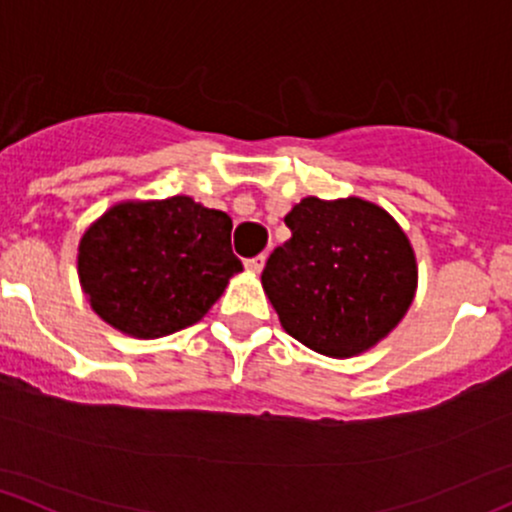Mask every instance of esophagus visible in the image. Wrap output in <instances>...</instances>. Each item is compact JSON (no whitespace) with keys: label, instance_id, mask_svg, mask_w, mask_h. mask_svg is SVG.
Wrapping results in <instances>:
<instances>
[{"label":"esophagus","instance_id":"34e87169","mask_svg":"<svg viewBox=\"0 0 512 512\" xmlns=\"http://www.w3.org/2000/svg\"><path fill=\"white\" fill-rule=\"evenodd\" d=\"M265 262H267L265 255H257V257H250V260H245V267H247V270H250V272L260 274L262 270H265Z\"/></svg>","mask_w":512,"mask_h":512}]
</instances>
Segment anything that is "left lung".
<instances>
[{"mask_svg":"<svg viewBox=\"0 0 512 512\" xmlns=\"http://www.w3.org/2000/svg\"><path fill=\"white\" fill-rule=\"evenodd\" d=\"M292 238L262 270L284 331L311 351L351 358L410 309L414 250L390 213L363 198H304L284 218Z\"/></svg>","mask_w":512,"mask_h":512,"instance_id":"8db88e82","label":"left lung"}]
</instances>
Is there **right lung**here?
I'll use <instances>...</instances> for the list:
<instances>
[{"label":"right lung","instance_id":"right-lung-1","mask_svg":"<svg viewBox=\"0 0 512 512\" xmlns=\"http://www.w3.org/2000/svg\"><path fill=\"white\" fill-rule=\"evenodd\" d=\"M233 220L188 196L129 201L85 230L78 274L102 321L137 338H161L208 314L242 270Z\"/></svg>","mask_w":512,"mask_h":512}]
</instances>
